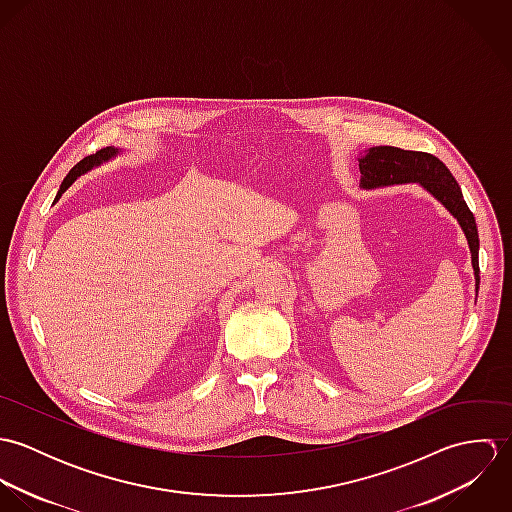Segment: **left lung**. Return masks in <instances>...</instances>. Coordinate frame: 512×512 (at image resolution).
I'll return each instance as SVG.
<instances>
[{
  "label": "left lung",
  "mask_w": 512,
  "mask_h": 512,
  "mask_svg": "<svg viewBox=\"0 0 512 512\" xmlns=\"http://www.w3.org/2000/svg\"><path fill=\"white\" fill-rule=\"evenodd\" d=\"M359 169L363 173V185H394V183H410L418 181L424 185L445 209L459 220L469 248L471 260L479 290V234L475 217L469 211L463 193L453 179L451 171L439 161L436 155L426 151H410L402 147L376 146L370 147L365 157L359 159Z\"/></svg>",
  "instance_id": "1"
}]
</instances>
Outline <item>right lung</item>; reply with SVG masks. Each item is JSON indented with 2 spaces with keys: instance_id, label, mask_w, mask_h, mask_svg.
Listing matches in <instances>:
<instances>
[{
  "instance_id": "right-lung-1",
  "label": "right lung",
  "mask_w": 512,
  "mask_h": 512,
  "mask_svg": "<svg viewBox=\"0 0 512 512\" xmlns=\"http://www.w3.org/2000/svg\"><path fill=\"white\" fill-rule=\"evenodd\" d=\"M116 151L112 149V147H102V149H98L96 153H92V155H88V157H84V159H80L76 165H74L73 169L69 171V175L63 179V183H61V189H59V193H57V199L73 185L74 179L78 177V175H82L84 171H88L94 163H100L102 159H108L110 155H114ZM55 199V201H57Z\"/></svg>"
}]
</instances>
